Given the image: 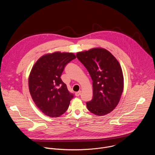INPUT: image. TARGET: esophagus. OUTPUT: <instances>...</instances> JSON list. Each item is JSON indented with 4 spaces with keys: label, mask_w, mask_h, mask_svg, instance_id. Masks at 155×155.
I'll return each mask as SVG.
<instances>
[{
    "label": "esophagus",
    "mask_w": 155,
    "mask_h": 155,
    "mask_svg": "<svg viewBox=\"0 0 155 155\" xmlns=\"http://www.w3.org/2000/svg\"><path fill=\"white\" fill-rule=\"evenodd\" d=\"M80 94H81V91H79L75 93V96H79Z\"/></svg>",
    "instance_id": "1"
}]
</instances>
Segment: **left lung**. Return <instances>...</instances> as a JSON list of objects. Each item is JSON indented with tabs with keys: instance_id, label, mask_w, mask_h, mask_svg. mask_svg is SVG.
Returning a JSON list of instances; mask_svg holds the SVG:
<instances>
[{
	"instance_id": "left-lung-1",
	"label": "left lung",
	"mask_w": 155,
	"mask_h": 155,
	"mask_svg": "<svg viewBox=\"0 0 155 155\" xmlns=\"http://www.w3.org/2000/svg\"><path fill=\"white\" fill-rule=\"evenodd\" d=\"M93 80V99L86 102L90 112L104 116L115 108L124 89L121 65L115 57L105 48H93L77 53Z\"/></svg>"
}]
</instances>
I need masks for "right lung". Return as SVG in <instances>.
<instances>
[{"label": "right lung", "instance_id": "1", "mask_svg": "<svg viewBox=\"0 0 155 155\" xmlns=\"http://www.w3.org/2000/svg\"><path fill=\"white\" fill-rule=\"evenodd\" d=\"M76 58L73 53L56 51L41 56L30 72L28 84L33 101L50 117H59L68 110L73 97L61 80L65 65Z\"/></svg>", "mask_w": 155, "mask_h": 155}]
</instances>
